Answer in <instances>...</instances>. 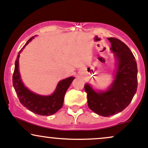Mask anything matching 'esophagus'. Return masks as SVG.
<instances>
[{"mask_svg":"<svg viewBox=\"0 0 148 148\" xmlns=\"http://www.w3.org/2000/svg\"><path fill=\"white\" fill-rule=\"evenodd\" d=\"M82 73H79V75H82Z\"/></svg>","mask_w":148,"mask_h":148,"instance_id":"1","label":"esophagus"}]
</instances>
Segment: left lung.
I'll return each instance as SVG.
<instances>
[{
  "label": "left lung",
  "mask_w": 148,
  "mask_h": 148,
  "mask_svg": "<svg viewBox=\"0 0 148 148\" xmlns=\"http://www.w3.org/2000/svg\"><path fill=\"white\" fill-rule=\"evenodd\" d=\"M108 40L117 62L113 81L105 91L95 90L89 83L84 84L88 106L103 117H110L125 109L132 101L138 87L137 64L132 51L117 38Z\"/></svg>",
  "instance_id": "obj_1"
}]
</instances>
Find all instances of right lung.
Here are the masks:
<instances>
[{
  "mask_svg": "<svg viewBox=\"0 0 148 148\" xmlns=\"http://www.w3.org/2000/svg\"><path fill=\"white\" fill-rule=\"evenodd\" d=\"M35 36L31 38L26 42L22 49L18 53L14 64V71L13 73L12 82L19 101L28 110L39 115L49 116L56 113L60 110L64 104V96L69 87L75 79L74 77H68L59 81L55 90L51 95H40L29 90L21 80L19 69V59L23 49L34 39Z\"/></svg>",
  "mask_w": 148,
  "mask_h": 148,
  "instance_id": "right-lung-1",
  "label": "right lung"
}]
</instances>
